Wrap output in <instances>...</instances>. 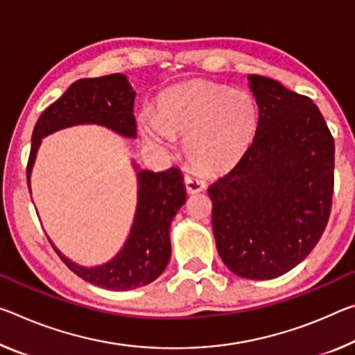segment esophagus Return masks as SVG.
<instances>
[{
  "mask_svg": "<svg viewBox=\"0 0 355 355\" xmlns=\"http://www.w3.org/2000/svg\"><path fill=\"white\" fill-rule=\"evenodd\" d=\"M184 187H187V191L191 194L200 193V191L205 189V182L196 175H187L184 177Z\"/></svg>",
  "mask_w": 355,
  "mask_h": 355,
  "instance_id": "34e87169",
  "label": "esophagus"
}]
</instances>
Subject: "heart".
<instances>
[{
    "instance_id": "b5f03b06",
    "label": "heart",
    "mask_w": 355,
    "mask_h": 355,
    "mask_svg": "<svg viewBox=\"0 0 355 355\" xmlns=\"http://www.w3.org/2000/svg\"><path fill=\"white\" fill-rule=\"evenodd\" d=\"M257 126V103L248 92L207 80L168 88L156 112L147 109L139 118L147 142L173 148L177 137H184L191 164L208 173L237 166L254 142Z\"/></svg>"
}]
</instances>
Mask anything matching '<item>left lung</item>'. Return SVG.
<instances>
[{
	"mask_svg": "<svg viewBox=\"0 0 355 355\" xmlns=\"http://www.w3.org/2000/svg\"><path fill=\"white\" fill-rule=\"evenodd\" d=\"M259 107L254 142L208 188L216 248L230 272L272 279L305 259L327 226L335 144L313 101L251 74Z\"/></svg>",
	"mask_w": 355,
	"mask_h": 355,
	"instance_id": "8db88e82",
	"label": "left lung"
}]
</instances>
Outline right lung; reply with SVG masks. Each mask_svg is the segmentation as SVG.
<instances>
[{"label": "right lung", "mask_w": 355, "mask_h": 355, "mask_svg": "<svg viewBox=\"0 0 355 355\" xmlns=\"http://www.w3.org/2000/svg\"><path fill=\"white\" fill-rule=\"evenodd\" d=\"M134 98L136 92L125 74L80 78L72 83L63 96L42 112L33 131L26 167L30 191L31 171L42 139L60 129L98 125L126 139H136ZM132 167L137 171L136 215L125 245L110 261L94 267L78 266L49 240L56 254L77 277L110 291L142 288L164 272L171 259V223L180 207L187 202V189L180 168L151 172L140 168L136 161H132Z\"/></svg>", "instance_id": "1"}]
</instances>
